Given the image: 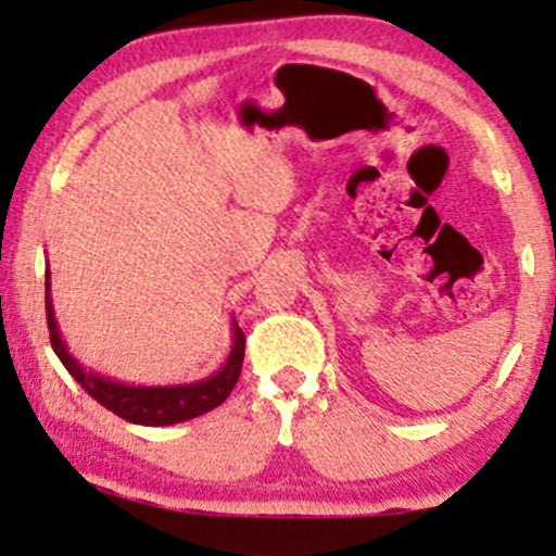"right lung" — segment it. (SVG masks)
Masks as SVG:
<instances>
[{
    "mask_svg": "<svg viewBox=\"0 0 556 556\" xmlns=\"http://www.w3.org/2000/svg\"><path fill=\"white\" fill-rule=\"evenodd\" d=\"M45 308H47V330H50L52 352L63 362L72 378L77 381L92 400L101 402L106 410L114 416L130 420L140 426H170L180 424L210 413L213 407L224 405L226 396L239 381V370H242L244 359V332L239 330L237 319H231V352L226 356L224 367L215 370L213 376L202 378L194 383H175V386H132L122 381H111L103 378L101 372L87 370L85 365L74 354H68L66 343H63L61 330H58L55 312H52V295H50V268L45 274Z\"/></svg>",
    "mask_w": 556,
    "mask_h": 556,
    "instance_id": "obj_1",
    "label": "right lung"
}]
</instances>
